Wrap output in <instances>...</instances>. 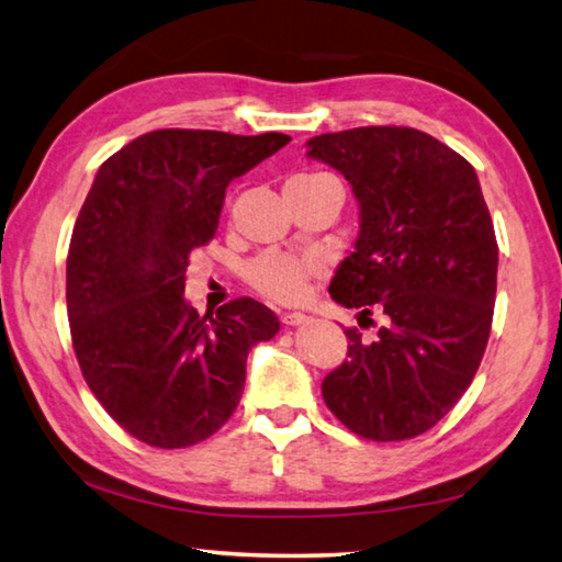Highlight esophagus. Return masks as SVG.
Here are the masks:
<instances>
[{
    "label": "esophagus",
    "instance_id": "34e87169",
    "mask_svg": "<svg viewBox=\"0 0 562 562\" xmlns=\"http://www.w3.org/2000/svg\"><path fill=\"white\" fill-rule=\"evenodd\" d=\"M280 322H282L284 327H302V325H307L310 317L302 315V312H284V315L280 317Z\"/></svg>",
    "mask_w": 562,
    "mask_h": 562
}]
</instances>
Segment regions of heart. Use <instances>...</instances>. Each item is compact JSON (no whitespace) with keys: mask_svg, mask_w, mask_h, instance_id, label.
Wrapping results in <instances>:
<instances>
[{"mask_svg":"<svg viewBox=\"0 0 562 562\" xmlns=\"http://www.w3.org/2000/svg\"><path fill=\"white\" fill-rule=\"evenodd\" d=\"M290 188H319V186H337V178L325 173V170H302L294 173L288 183ZM319 274V265L310 258H297L288 252H265L255 258L245 268V282L250 288L272 302H297L307 292L310 280Z\"/></svg>","mask_w":562,"mask_h":562,"instance_id":"obj_1","label":"heart"}]
</instances>
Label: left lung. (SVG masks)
<instances>
[{
    "instance_id": "1",
    "label": "left lung",
    "mask_w": 562,
    "mask_h": 562,
    "mask_svg": "<svg viewBox=\"0 0 562 562\" xmlns=\"http://www.w3.org/2000/svg\"><path fill=\"white\" fill-rule=\"evenodd\" d=\"M307 146L349 180L361 211L331 300L372 325V312L384 317L374 339L345 331L347 359L322 396L361 439H414L456 406L488 345L498 243L479 178L463 156L408 126L322 133Z\"/></svg>"
}]
</instances>
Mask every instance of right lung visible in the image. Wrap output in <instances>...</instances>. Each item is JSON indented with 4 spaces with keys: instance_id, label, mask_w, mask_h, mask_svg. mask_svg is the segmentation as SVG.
I'll use <instances>...</instances> for the list:
<instances>
[{
    "instance_id": "1",
    "label": "right lung",
    "mask_w": 562,
    "mask_h": 562,
    "mask_svg": "<svg viewBox=\"0 0 562 562\" xmlns=\"http://www.w3.org/2000/svg\"><path fill=\"white\" fill-rule=\"evenodd\" d=\"M284 133L160 128L103 160L76 217L66 312L93 396L133 439L186 449L240 404L247 351L278 335L252 297L201 317L183 297L188 255L215 237L225 188Z\"/></svg>"
}]
</instances>
